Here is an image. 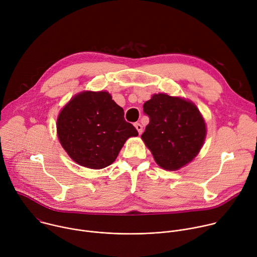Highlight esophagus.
Listing matches in <instances>:
<instances>
[{
    "label": "esophagus",
    "mask_w": 257,
    "mask_h": 257,
    "mask_svg": "<svg viewBox=\"0 0 257 257\" xmlns=\"http://www.w3.org/2000/svg\"><path fill=\"white\" fill-rule=\"evenodd\" d=\"M134 126H135L136 130L138 131V133H139V134H141V133H142V125H141L140 123H135V124H134Z\"/></svg>",
    "instance_id": "34e87169"
}]
</instances>
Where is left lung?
<instances>
[{"instance_id": "obj_1", "label": "left lung", "mask_w": 257, "mask_h": 257, "mask_svg": "<svg viewBox=\"0 0 257 257\" xmlns=\"http://www.w3.org/2000/svg\"><path fill=\"white\" fill-rule=\"evenodd\" d=\"M143 112L150 117V123L141 138L160 167L176 171L198 155L206 128L193 102L159 93L144 102Z\"/></svg>"}]
</instances>
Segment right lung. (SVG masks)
Here are the masks:
<instances>
[{
  "instance_id": "1",
  "label": "right lung",
  "mask_w": 257,
  "mask_h": 257,
  "mask_svg": "<svg viewBox=\"0 0 257 257\" xmlns=\"http://www.w3.org/2000/svg\"><path fill=\"white\" fill-rule=\"evenodd\" d=\"M57 131L63 149L78 165L103 169L117 159L125 141L137 136L124 109L106 91H83L61 111Z\"/></svg>"
}]
</instances>
